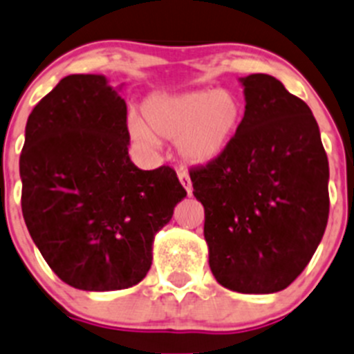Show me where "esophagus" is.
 <instances>
[{
    "label": "esophagus",
    "instance_id": "1",
    "mask_svg": "<svg viewBox=\"0 0 354 354\" xmlns=\"http://www.w3.org/2000/svg\"><path fill=\"white\" fill-rule=\"evenodd\" d=\"M178 178H180V183L183 185V188L187 190V194L190 195L192 194V180H190V176H188L187 171H183V169L178 171Z\"/></svg>",
    "mask_w": 354,
    "mask_h": 354
}]
</instances>
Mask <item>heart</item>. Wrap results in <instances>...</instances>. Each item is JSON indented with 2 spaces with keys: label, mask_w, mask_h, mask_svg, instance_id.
<instances>
[{
  "label": "heart",
  "mask_w": 354,
  "mask_h": 354,
  "mask_svg": "<svg viewBox=\"0 0 354 354\" xmlns=\"http://www.w3.org/2000/svg\"><path fill=\"white\" fill-rule=\"evenodd\" d=\"M143 118H128L133 140L147 147L156 145V136L176 140L181 159L201 166L226 152L242 122L243 105L230 90L160 93L143 102Z\"/></svg>",
  "instance_id": "heart-1"
}]
</instances>
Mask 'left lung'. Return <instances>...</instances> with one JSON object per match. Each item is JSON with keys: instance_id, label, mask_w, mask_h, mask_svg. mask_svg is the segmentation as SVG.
<instances>
[{"instance_id": "8db88e82", "label": "left lung", "mask_w": 354, "mask_h": 354, "mask_svg": "<svg viewBox=\"0 0 354 354\" xmlns=\"http://www.w3.org/2000/svg\"><path fill=\"white\" fill-rule=\"evenodd\" d=\"M245 112L219 159L190 171L223 287L273 294L313 257L328 219V160L311 109L268 74L239 79Z\"/></svg>"}]
</instances>
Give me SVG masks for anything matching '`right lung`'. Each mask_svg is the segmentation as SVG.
<instances>
[{"instance_id": "obj_1", "label": "right lung", "mask_w": 354, "mask_h": 354, "mask_svg": "<svg viewBox=\"0 0 354 354\" xmlns=\"http://www.w3.org/2000/svg\"><path fill=\"white\" fill-rule=\"evenodd\" d=\"M121 90L102 74L64 77L30 112L20 153L34 243L58 279L91 292L142 282L156 233L187 197L171 167L131 162Z\"/></svg>"}]
</instances>
